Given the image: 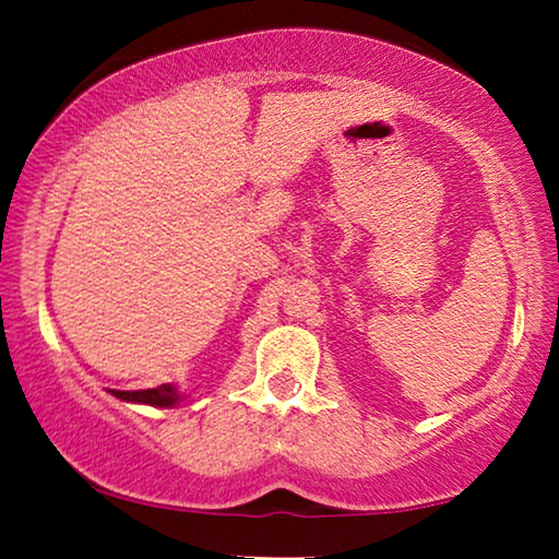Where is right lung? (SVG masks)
<instances>
[{
	"instance_id": "obj_1",
	"label": "right lung",
	"mask_w": 559,
	"mask_h": 559,
	"mask_svg": "<svg viewBox=\"0 0 559 559\" xmlns=\"http://www.w3.org/2000/svg\"><path fill=\"white\" fill-rule=\"evenodd\" d=\"M112 395L124 400V403H142L152 407H171L181 400L179 390L174 385H159L150 390H112Z\"/></svg>"
}]
</instances>
